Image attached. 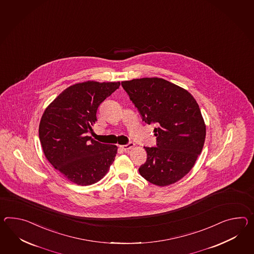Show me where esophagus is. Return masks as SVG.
<instances>
[{
  "label": "esophagus",
  "mask_w": 254,
  "mask_h": 254,
  "mask_svg": "<svg viewBox=\"0 0 254 254\" xmlns=\"http://www.w3.org/2000/svg\"><path fill=\"white\" fill-rule=\"evenodd\" d=\"M134 147V143L129 142L128 144H127V145H122V146H120V148L125 150V151H128L129 149H132Z\"/></svg>",
  "instance_id": "obj_1"
}]
</instances>
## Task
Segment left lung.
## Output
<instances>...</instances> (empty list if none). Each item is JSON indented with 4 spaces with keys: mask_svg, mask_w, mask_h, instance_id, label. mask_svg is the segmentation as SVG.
Returning a JSON list of instances; mask_svg holds the SVG:
<instances>
[{
    "mask_svg": "<svg viewBox=\"0 0 254 254\" xmlns=\"http://www.w3.org/2000/svg\"><path fill=\"white\" fill-rule=\"evenodd\" d=\"M146 124H156L157 147L148 148L138 172L155 186L173 185L193 167L204 147L205 124L199 105L186 89L161 78L122 81Z\"/></svg>",
    "mask_w": 254,
    "mask_h": 254,
    "instance_id": "left-lung-1",
    "label": "left lung"
}]
</instances>
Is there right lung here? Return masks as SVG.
Returning a JSON list of instances; mask_svg holds the SVG:
<instances>
[{"instance_id":"obj_1","label":"right lung","mask_w":254,"mask_h":254,"mask_svg":"<svg viewBox=\"0 0 254 254\" xmlns=\"http://www.w3.org/2000/svg\"><path fill=\"white\" fill-rule=\"evenodd\" d=\"M120 82H79L65 89L44 111L39 139L51 165L78 186H91L109 171L118 152L116 145L87 136L93 131L100 104Z\"/></svg>"}]
</instances>
